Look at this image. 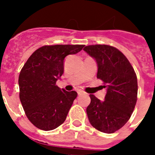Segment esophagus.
<instances>
[{"instance_id":"1","label":"esophagus","mask_w":155,"mask_h":155,"mask_svg":"<svg viewBox=\"0 0 155 155\" xmlns=\"http://www.w3.org/2000/svg\"><path fill=\"white\" fill-rule=\"evenodd\" d=\"M78 94L79 96H81V95H83V94H85V93H84L83 91H81V90H80V91H78Z\"/></svg>"}]
</instances>
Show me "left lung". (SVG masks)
Returning <instances> with one entry per match:
<instances>
[{
  "label": "left lung",
  "mask_w": 155,
  "mask_h": 155,
  "mask_svg": "<svg viewBox=\"0 0 155 155\" xmlns=\"http://www.w3.org/2000/svg\"><path fill=\"white\" fill-rule=\"evenodd\" d=\"M97 64V78L106 87L105 100L90 94L87 117L93 127L113 134L130 118L137 96V78L127 57L116 48L108 45H91L83 49Z\"/></svg>",
  "instance_id": "8db88e82"
}]
</instances>
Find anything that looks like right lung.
<instances>
[{
    "instance_id": "add662e5",
    "label": "right lung",
    "mask_w": 155,
    "mask_h": 155,
    "mask_svg": "<svg viewBox=\"0 0 155 155\" xmlns=\"http://www.w3.org/2000/svg\"><path fill=\"white\" fill-rule=\"evenodd\" d=\"M84 46H42L25 64L18 78L19 97L25 115L37 128L52 130L65 121L78 93L61 89L56 83L64 73L65 57Z\"/></svg>"
}]
</instances>
